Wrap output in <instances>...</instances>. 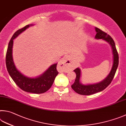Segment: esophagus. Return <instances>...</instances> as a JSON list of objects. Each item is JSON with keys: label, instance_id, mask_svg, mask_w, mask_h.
I'll return each mask as SVG.
<instances>
[{"label": "esophagus", "instance_id": "34e87169", "mask_svg": "<svg viewBox=\"0 0 126 126\" xmlns=\"http://www.w3.org/2000/svg\"><path fill=\"white\" fill-rule=\"evenodd\" d=\"M58 66L61 69H69L72 66V63L69 56H65L58 63Z\"/></svg>", "mask_w": 126, "mask_h": 126}]
</instances>
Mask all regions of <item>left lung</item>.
Instances as JSON below:
<instances>
[{
  "label": "left lung",
  "mask_w": 126,
  "mask_h": 126,
  "mask_svg": "<svg viewBox=\"0 0 126 126\" xmlns=\"http://www.w3.org/2000/svg\"><path fill=\"white\" fill-rule=\"evenodd\" d=\"M95 30L96 32L95 39H102L109 43L110 45L111 46L112 53H113V66H112L111 72H110L109 75L102 81L97 83H95V84H89L87 85H83L80 82L81 76L80 69L79 68H77L75 70H74V71L75 72L76 77L74 83L71 85V87L76 93L80 94H82V95H90V94L102 91L105 89L111 83L118 66V54L117 51L115 43H114L113 39L107 33L103 32L100 29L95 28Z\"/></svg>",
  "instance_id": "8db88e82"
}]
</instances>
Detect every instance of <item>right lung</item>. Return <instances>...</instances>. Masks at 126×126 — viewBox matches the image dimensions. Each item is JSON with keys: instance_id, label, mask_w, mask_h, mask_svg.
Masks as SVG:
<instances>
[{"instance_id": "obj_1", "label": "right lung", "mask_w": 126, "mask_h": 126, "mask_svg": "<svg viewBox=\"0 0 126 126\" xmlns=\"http://www.w3.org/2000/svg\"><path fill=\"white\" fill-rule=\"evenodd\" d=\"M32 25V24L26 25L25 27L17 30L13 35L8 44L5 62L9 74L17 86L25 92L40 94L46 92L51 87L55 78L59 74L56 69L57 63L52 65L41 76L36 78H30L24 76L17 70L13 61L12 55L13 40Z\"/></svg>"}]
</instances>
